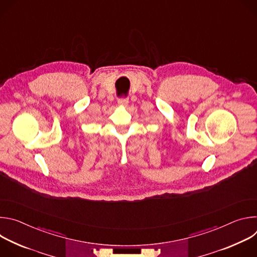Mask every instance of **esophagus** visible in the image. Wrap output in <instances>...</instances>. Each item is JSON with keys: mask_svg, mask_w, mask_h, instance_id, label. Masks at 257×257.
Instances as JSON below:
<instances>
[{"mask_svg": "<svg viewBox=\"0 0 257 257\" xmlns=\"http://www.w3.org/2000/svg\"><path fill=\"white\" fill-rule=\"evenodd\" d=\"M128 102H129V100L127 97H122V98H119V100H118V103L122 106H126L128 104Z\"/></svg>", "mask_w": 257, "mask_h": 257, "instance_id": "obj_1", "label": "esophagus"}]
</instances>
